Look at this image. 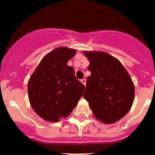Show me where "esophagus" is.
I'll return each mask as SVG.
<instances>
[{"label": "esophagus", "instance_id": "1", "mask_svg": "<svg viewBox=\"0 0 155 155\" xmlns=\"http://www.w3.org/2000/svg\"><path fill=\"white\" fill-rule=\"evenodd\" d=\"M81 82H82V83L83 84V85H85H85H86V80H85V79H81Z\"/></svg>", "mask_w": 155, "mask_h": 155}]
</instances>
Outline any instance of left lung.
<instances>
[{
    "mask_svg": "<svg viewBox=\"0 0 155 155\" xmlns=\"http://www.w3.org/2000/svg\"><path fill=\"white\" fill-rule=\"evenodd\" d=\"M90 61L84 97L97 119L112 124L129 112L134 100V83L121 62L104 51H85Z\"/></svg>",
    "mask_w": 155,
    "mask_h": 155,
    "instance_id": "obj_1",
    "label": "left lung"
}]
</instances>
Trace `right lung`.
Instances as JSON below:
<instances>
[{
	"mask_svg": "<svg viewBox=\"0 0 155 155\" xmlns=\"http://www.w3.org/2000/svg\"><path fill=\"white\" fill-rule=\"evenodd\" d=\"M76 50L59 47L46 54L30 78L29 101L37 115L56 122L68 117L83 95L85 86L68 62Z\"/></svg>",
	"mask_w": 155,
	"mask_h": 155,
	"instance_id": "obj_1",
	"label": "right lung"
}]
</instances>
